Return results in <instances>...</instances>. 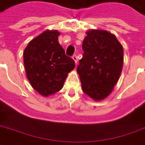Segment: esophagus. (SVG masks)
<instances>
[{
	"label": "esophagus",
	"instance_id": "1",
	"mask_svg": "<svg viewBox=\"0 0 145 145\" xmlns=\"http://www.w3.org/2000/svg\"><path fill=\"white\" fill-rule=\"evenodd\" d=\"M72 59H74V61L75 62L76 65H77V63H78V57H77V56H76V55L73 56Z\"/></svg>",
	"mask_w": 145,
	"mask_h": 145
}]
</instances>
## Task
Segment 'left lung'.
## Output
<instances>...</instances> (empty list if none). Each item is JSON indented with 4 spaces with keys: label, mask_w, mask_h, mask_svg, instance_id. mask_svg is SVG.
<instances>
[{
    "label": "left lung",
    "mask_w": 145,
    "mask_h": 145,
    "mask_svg": "<svg viewBox=\"0 0 145 145\" xmlns=\"http://www.w3.org/2000/svg\"><path fill=\"white\" fill-rule=\"evenodd\" d=\"M82 43L84 54L77 72L83 92L95 101L111 93L123 67V47L107 30H89Z\"/></svg>",
    "instance_id": "8db88e82"
}]
</instances>
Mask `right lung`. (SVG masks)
<instances>
[{
	"mask_svg": "<svg viewBox=\"0 0 145 145\" xmlns=\"http://www.w3.org/2000/svg\"><path fill=\"white\" fill-rule=\"evenodd\" d=\"M60 32L46 30L28 43L23 51L26 75L33 89L43 97L59 92L68 73L75 67L74 61L65 55L59 44Z\"/></svg>",
	"mask_w": 145,
	"mask_h": 145,
	"instance_id": "obj_1",
	"label": "right lung"
}]
</instances>
